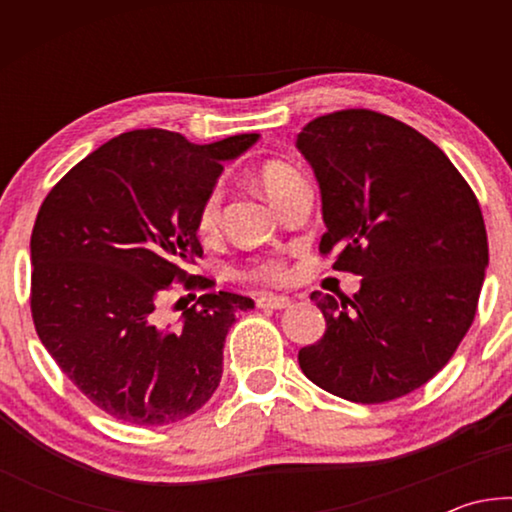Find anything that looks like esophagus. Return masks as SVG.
<instances>
[{"instance_id": "34e87169", "label": "esophagus", "mask_w": 512, "mask_h": 512, "mask_svg": "<svg viewBox=\"0 0 512 512\" xmlns=\"http://www.w3.org/2000/svg\"><path fill=\"white\" fill-rule=\"evenodd\" d=\"M291 305V298L287 296H259L257 307L259 309H287Z\"/></svg>"}]
</instances>
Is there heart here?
I'll use <instances>...</instances> for the list:
<instances>
[{
  "label": "heart",
  "mask_w": 512,
  "mask_h": 512,
  "mask_svg": "<svg viewBox=\"0 0 512 512\" xmlns=\"http://www.w3.org/2000/svg\"><path fill=\"white\" fill-rule=\"evenodd\" d=\"M300 180H302L300 173L284 162H266L264 167L259 169V185H262L264 194L271 198L275 205L293 185L300 183ZM219 223H221V192L219 189H212V192L203 198L201 207H198V214H196L198 237L212 239L216 235V230H219ZM239 275L255 282H277L284 277V266L282 262H277V259H262V262L248 264Z\"/></svg>",
  "instance_id": "obj_1"
}]
</instances>
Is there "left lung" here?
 <instances>
[{
  "label": "left lung",
  "instance_id": "8db88e82",
  "mask_svg": "<svg viewBox=\"0 0 512 512\" xmlns=\"http://www.w3.org/2000/svg\"><path fill=\"white\" fill-rule=\"evenodd\" d=\"M316 173L336 271L361 275L352 298L311 293L323 339L298 352L323 391L391 402L445 368L470 329L488 266L472 187L415 128L366 108L316 117L298 135Z\"/></svg>",
  "mask_w": 512,
  "mask_h": 512
}]
</instances>
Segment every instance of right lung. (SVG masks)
Returning a JSON list of instances; mask_svg holds the SVG:
<instances>
[{"mask_svg":"<svg viewBox=\"0 0 512 512\" xmlns=\"http://www.w3.org/2000/svg\"><path fill=\"white\" fill-rule=\"evenodd\" d=\"M257 137L192 144L162 128L121 133L42 201L31 232L33 325L67 379L112 418L178 422L219 386L225 334L255 302L189 273L203 257L196 214L223 162ZM171 283L206 293L164 326Z\"/></svg>","mask_w":512,"mask_h":512,"instance_id":"obj_1","label":"right lung"}]
</instances>
